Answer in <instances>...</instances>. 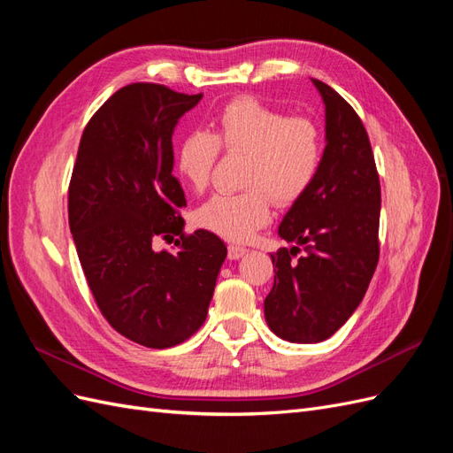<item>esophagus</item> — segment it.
Segmentation results:
<instances>
[{"mask_svg":"<svg viewBox=\"0 0 453 453\" xmlns=\"http://www.w3.org/2000/svg\"><path fill=\"white\" fill-rule=\"evenodd\" d=\"M250 250L248 248H242V245H228V258L230 260H238V258H242L245 253H248Z\"/></svg>","mask_w":453,"mask_h":453,"instance_id":"1","label":"esophagus"}]
</instances>
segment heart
<instances>
[{
	"instance_id": "b5f03b06",
	"label": "heart",
	"mask_w": 453,
	"mask_h": 453,
	"mask_svg": "<svg viewBox=\"0 0 453 453\" xmlns=\"http://www.w3.org/2000/svg\"><path fill=\"white\" fill-rule=\"evenodd\" d=\"M219 143L248 153L236 195L219 193L200 205L198 223L230 242H248L272 217V198L291 203L306 193L321 166L323 138L315 122L287 117L255 98H238L215 119V134L190 132L177 149V170L200 193L210 183Z\"/></svg>"
}]
</instances>
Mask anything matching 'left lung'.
Listing matches in <instances>:
<instances>
[{"label":"left lung","mask_w":453,"mask_h":453,"mask_svg":"<svg viewBox=\"0 0 453 453\" xmlns=\"http://www.w3.org/2000/svg\"><path fill=\"white\" fill-rule=\"evenodd\" d=\"M311 83L325 105L326 145L315 180L280 223V238L293 245L270 255L276 276L265 300L270 331L293 344L331 338L351 318L380 255L381 193L366 130L334 88Z\"/></svg>","instance_id":"left-lung-1"}]
</instances>
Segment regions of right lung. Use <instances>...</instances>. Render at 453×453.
I'll list each match as a JSON object with an SVG mask.
<instances>
[{"mask_svg":"<svg viewBox=\"0 0 453 453\" xmlns=\"http://www.w3.org/2000/svg\"><path fill=\"white\" fill-rule=\"evenodd\" d=\"M202 100L153 83L122 87L83 132L67 215L85 278L104 318L145 348L195 334L208 315L226 245L208 230L185 236V193L172 135ZM180 235L175 254L154 238Z\"/></svg>","mask_w":453,"mask_h":453,"instance_id":"1","label":"right lung"}]
</instances>
